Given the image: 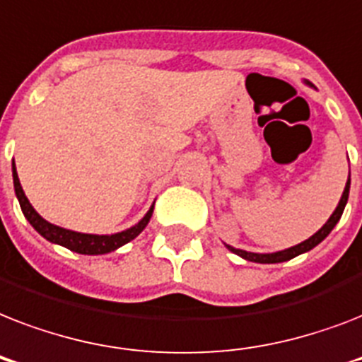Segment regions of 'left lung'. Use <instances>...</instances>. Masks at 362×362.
Returning a JSON list of instances; mask_svg holds the SVG:
<instances>
[{
    "mask_svg": "<svg viewBox=\"0 0 362 362\" xmlns=\"http://www.w3.org/2000/svg\"><path fill=\"white\" fill-rule=\"evenodd\" d=\"M349 182L351 180L348 178L337 210L332 212V216L327 220L325 226L321 227L320 231L315 233V235H312L308 240H304L300 242V244H297V246H291V247H287V250H281V252H274V253H252V252H244V250H238V247L229 246V244H226V246L229 247L233 253H237V255H240L242 259L252 261V263H284V261H289V259L297 257V255H300V253L310 252V250L317 246L321 240H325L327 235L334 229V226H337L338 221H340V218H342V212L344 209H346V203H348V197H349Z\"/></svg>",
    "mask_w": 362,
    "mask_h": 362,
    "instance_id": "1",
    "label": "left lung"
}]
</instances>
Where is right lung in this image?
I'll return each mask as SVG.
<instances>
[{
	"label": "right lung",
	"instance_id": "add662e5",
	"mask_svg": "<svg viewBox=\"0 0 362 362\" xmlns=\"http://www.w3.org/2000/svg\"><path fill=\"white\" fill-rule=\"evenodd\" d=\"M13 182H14V193L18 197L20 209L24 212L25 220L30 221L31 227L35 229L41 237H45L47 240L54 242V244H59V246H65L71 252L84 253V255H101V253H110L118 250L120 246L127 244L129 240H133L135 237H139L142 233V229L148 226V221L152 218L153 206H150V210L146 212V216L142 218L136 226L129 227L122 233H116V235H88V233H76L69 231V229H64V227H58L47 221L45 218L37 214V210L33 209L25 197L24 189L20 186L18 175H16V167H14L13 161Z\"/></svg>",
	"mask_w": 362,
	"mask_h": 362
}]
</instances>
